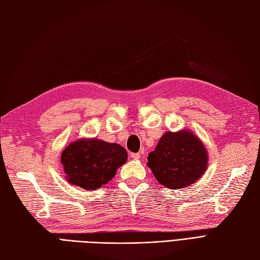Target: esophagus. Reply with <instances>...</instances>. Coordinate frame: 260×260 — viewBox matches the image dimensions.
Here are the masks:
<instances>
[{
    "mask_svg": "<svg viewBox=\"0 0 260 260\" xmlns=\"http://www.w3.org/2000/svg\"><path fill=\"white\" fill-rule=\"evenodd\" d=\"M130 155H131V157L134 160H139V159H140V154H139V153H131Z\"/></svg>",
    "mask_w": 260,
    "mask_h": 260,
    "instance_id": "34e87169",
    "label": "esophagus"
}]
</instances>
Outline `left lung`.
<instances>
[{"instance_id": "left-lung-1", "label": "left lung", "mask_w": 260, "mask_h": 260, "mask_svg": "<svg viewBox=\"0 0 260 260\" xmlns=\"http://www.w3.org/2000/svg\"><path fill=\"white\" fill-rule=\"evenodd\" d=\"M204 143L192 131H168L148 156V167L157 182L171 189L192 185L207 169Z\"/></svg>"}]
</instances>
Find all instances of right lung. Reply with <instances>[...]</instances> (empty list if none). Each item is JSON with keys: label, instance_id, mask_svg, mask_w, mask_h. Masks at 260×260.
<instances>
[{"label": "right lung", "instance_id": "obj_1", "mask_svg": "<svg viewBox=\"0 0 260 260\" xmlns=\"http://www.w3.org/2000/svg\"><path fill=\"white\" fill-rule=\"evenodd\" d=\"M126 160L128 153L123 147L97 138L78 139L60 156L67 182L87 191L107 184Z\"/></svg>", "mask_w": 260, "mask_h": 260}]
</instances>
